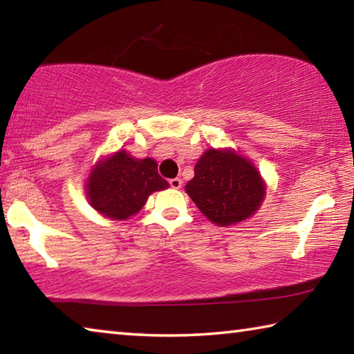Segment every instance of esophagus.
Returning <instances> with one entry per match:
<instances>
[{"instance_id":"obj_1","label":"esophagus","mask_w":354,"mask_h":354,"mask_svg":"<svg viewBox=\"0 0 354 354\" xmlns=\"http://www.w3.org/2000/svg\"><path fill=\"white\" fill-rule=\"evenodd\" d=\"M170 187L171 189H181L183 187V179L181 178H173L170 179Z\"/></svg>"}]
</instances>
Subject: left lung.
Segmentation results:
<instances>
[{
  "label": "left lung",
  "instance_id": "8db88e82",
  "mask_svg": "<svg viewBox=\"0 0 354 354\" xmlns=\"http://www.w3.org/2000/svg\"><path fill=\"white\" fill-rule=\"evenodd\" d=\"M267 184L250 159L232 148H209L195 165L185 192L205 217L218 226L251 218L266 198Z\"/></svg>",
  "mask_w": 354,
  "mask_h": 354
}]
</instances>
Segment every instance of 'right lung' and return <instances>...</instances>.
I'll return each instance as SVG.
<instances>
[{
    "label": "right lung",
    "instance_id": "1",
    "mask_svg": "<svg viewBox=\"0 0 354 354\" xmlns=\"http://www.w3.org/2000/svg\"><path fill=\"white\" fill-rule=\"evenodd\" d=\"M84 189L88 205L104 218L128 220L153 192L169 189V183L153 158L137 159L122 148L95 162Z\"/></svg>",
    "mask_w": 354,
    "mask_h": 354
}]
</instances>
